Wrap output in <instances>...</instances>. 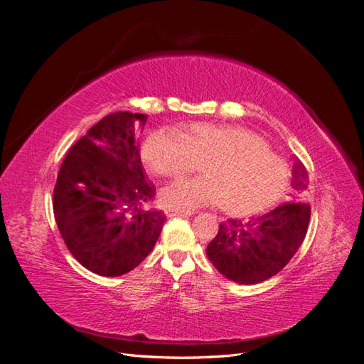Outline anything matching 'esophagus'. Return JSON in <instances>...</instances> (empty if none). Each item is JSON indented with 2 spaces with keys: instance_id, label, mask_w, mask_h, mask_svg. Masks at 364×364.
<instances>
[{
  "instance_id": "esophagus-1",
  "label": "esophagus",
  "mask_w": 364,
  "mask_h": 364,
  "mask_svg": "<svg viewBox=\"0 0 364 364\" xmlns=\"http://www.w3.org/2000/svg\"><path fill=\"white\" fill-rule=\"evenodd\" d=\"M165 215L167 217H188L191 215L190 211H176V209H165Z\"/></svg>"
}]
</instances>
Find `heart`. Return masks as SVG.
I'll return each mask as SVG.
<instances>
[{
	"mask_svg": "<svg viewBox=\"0 0 364 364\" xmlns=\"http://www.w3.org/2000/svg\"><path fill=\"white\" fill-rule=\"evenodd\" d=\"M141 156L159 176H179L200 164L203 174L159 190V203L176 211L218 203L234 215L257 214L277 203L290 182L285 161L261 136L238 126L193 123L179 132L155 129L142 141Z\"/></svg>",
	"mask_w": 364,
	"mask_h": 364,
	"instance_id": "heart-1",
	"label": "heart"
}]
</instances>
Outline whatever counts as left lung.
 Here are the masks:
<instances>
[{
	"label": "left lung",
	"instance_id": "obj_1",
	"mask_svg": "<svg viewBox=\"0 0 364 364\" xmlns=\"http://www.w3.org/2000/svg\"><path fill=\"white\" fill-rule=\"evenodd\" d=\"M306 182L308 173L296 158L291 182L294 202L279 205L249 222L232 218L220 225L206 255L223 277L252 285L272 278L287 266L301 247L310 222V205L299 202Z\"/></svg>",
	"mask_w": 364,
	"mask_h": 364
}]
</instances>
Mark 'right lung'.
I'll list each match as a JSON object with an SVG mask.
<instances>
[{
    "label": "right lung",
    "mask_w": 364,
    "mask_h": 364,
    "mask_svg": "<svg viewBox=\"0 0 364 364\" xmlns=\"http://www.w3.org/2000/svg\"><path fill=\"white\" fill-rule=\"evenodd\" d=\"M147 115L114 112L68 150L54 186L53 209L65 245L83 267L121 277L144 261L165 222L142 205L156 194L144 178L138 126Z\"/></svg>",
    "instance_id": "1"
}]
</instances>
